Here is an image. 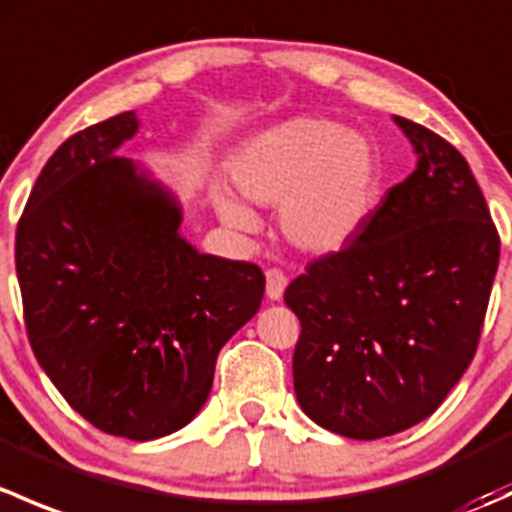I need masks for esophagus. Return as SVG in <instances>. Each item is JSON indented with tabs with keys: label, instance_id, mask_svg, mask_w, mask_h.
<instances>
[{
	"label": "esophagus",
	"instance_id": "obj_1",
	"mask_svg": "<svg viewBox=\"0 0 512 512\" xmlns=\"http://www.w3.org/2000/svg\"><path fill=\"white\" fill-rule=\"evenodd\" d=\"M267 297L272 299V302H277V299H282V294H285L287 289V275L282 270H267Z\"/></svg>",
	"mask_w": 512,
	"mask_h": 512
}]
</instances>
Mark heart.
<instances>
[{"label": "heart", "mask_w": 512, "mask_h": 512, "mask_svg": "<svg viewBox=\"0 0 512 512\" xmlns=\"http://www.w3.org/2000/svg\"><path fill=\"white\" fill-rule=\"evenodd\" d=\"M381 165L374 143L322 118H289L252 138L232 165L237 193L255 205H280V232L309 255H329L359 235L374 213ZM227 227L252 232L257 215L242 200L215 193Z\"/></svg>", "instance_id": "b5f03b06"}]
</instances>
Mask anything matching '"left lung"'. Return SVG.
Here are the masks:
<instances>
[{"mask_svg":"<svg viewBox=\"0 0 512 512\" xmlns=\"http://www.w3.org/2000/svg\"><path fill=\"white\" fill-rule=\"evenodd\" d=\"M416 170L359 235L309 262L285 302L302 334L292 359L302 411L356 441L394 436L441 406L473 361L500 257L466 158L394 116Z\"/></svg>","mask_w":512,"mask_h":512,"instance_id":"left-lung-1","label":"left lung"}]
</instances>
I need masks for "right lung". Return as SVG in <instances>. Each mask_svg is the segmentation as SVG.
Returning <instances> with one entry per match:
<instances>
[{
    "label": "right lung",
    "mask_w": 512,
    "mask_h": 512,
    "mask_svg": "<svg viewBox=\"0 0 512 512\" xmlns=\"http://www.w3.org/2000/svg\"><path fill=\"white\" fill-rule=\"evenodd\" d=\"M136 131L126 111L56 148L17 225V277L29 344L71 409L153 441L203 409L265 275L180 237L178 200L116 156Z\"/></svg>",
    "instance_id": "obj_1"
}]
</instances>
